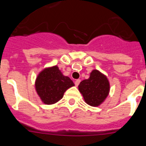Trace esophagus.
<instances>
[{"mask_svg":"<svg viewBox=\"0 0 146 146\" xmlns=\"http://www.w3.org/2000/svg\"><path fill=\"white\" fill-rule=\"evenodd\" d=\"M80 80H76L75 82H74V84H75L76 86H78V85L80 84Z\"/></svg>","mask_w":146,"mask_h":146,"instance_id":"obj_1","label":"esophagus"}]
</instances>
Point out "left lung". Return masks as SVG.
<instances>
[{
  "label": "left lung",
  "instance_id": "left-lung-1",
  "mask_svg": "<svg viewBox=\"0 0 146 146\" xmlns=\"http://www.w3.org/2000/svg\"><path fill=\"white\" fill-rule=\"evenodd\" d=\"M110 89L107 76L97 69H94L88 79L82 80L78 86V90L85 102L92 107H98L104 102L109 95Z\"/></svg>",
  "mask_w": 146,
  "mask_h": 146
}]
</instances>
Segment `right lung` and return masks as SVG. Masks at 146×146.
<instances>
[{"label":"right lung","mask_w":146,"mask_h":146,"mask_svg":"<svg viewBox=\"0 0 146 146\" xmlns=\"http://www.w3.org/2000/svg\"><path fill=\"white\" fill-rule=\"evenodd\" d=\"M74 82L64 76L58 66L47 67L39 72L35 81V89L42 102L52 104L63 98L67 89L74 86Z\"/></svg>","instance_id":"right-lung-1"}]
</instances>
